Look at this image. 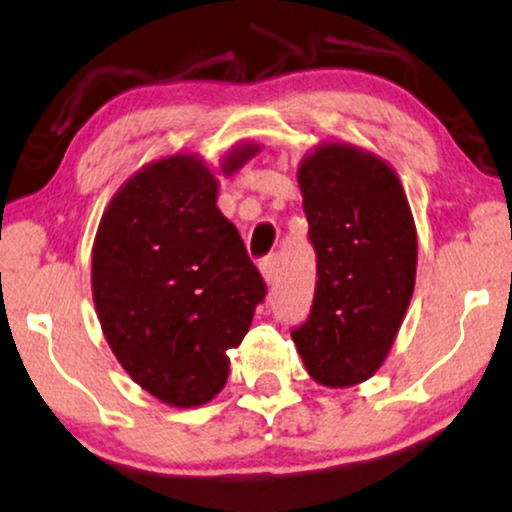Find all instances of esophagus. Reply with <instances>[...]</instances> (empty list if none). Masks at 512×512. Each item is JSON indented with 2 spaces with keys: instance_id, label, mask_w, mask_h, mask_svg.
Here are the masks:
<instances>
[{
  "instance_id": "34e87169",
  "label": "esophagus",
  "mask_w": 512,
  "mask_h": 512,
  "mask_svg": "<svg viewBox=\"0 0 512 512\" xmlns=\"http://www.w3.org/2000/svg\"><path fill=\"white\" fill-rule=\"evenodd\" d=\"M259 271H262V278H264L266 285L276 283V276H278V257H276V255L264 257L262 262H259Z\"/></svg>"
}]
</instances>
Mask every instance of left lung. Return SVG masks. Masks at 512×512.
<instances>
[{
	"label": "left lung",
	"mask_w": 512,
	"mask_h": 512,
	"mask_svg": "<svg viewBox=\"0 0 512 512\" xmlns=\"http://www.w3.org/2000/svg\"><path fill=\"white\" fill-rule=\"evenodd\" d=\"M297 178L318 280L311 315L292 341L313 380L352 387L383 366L408 311L415 220L397 171L352 143H320Z\"/></svg>",
	"instance_id": "8db88e82"
}]
</instances>
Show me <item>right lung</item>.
<instances>
[{"label":"right lung","instance_id":"obj_1","mask_svg":"<svg viewBox=\"0 0 512 512\" xmlns=\"http://www.w3.org/2000/svg\"><path fill=\"white\" fill-rule=\"evenodd\" d=\"M257 143H236L232 176ZM199 155L162 157L113 194L92 246V299L113 355L136 385L176 408L204 406L227 383V350L248 334L266 285Z\"/></svg>","mask_w":512,"mask_h":512}]
</instances>
